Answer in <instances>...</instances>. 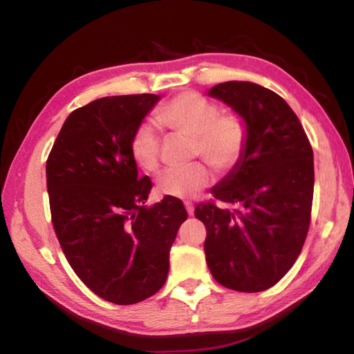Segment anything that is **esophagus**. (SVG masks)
<instances>
[{
	"label": "esophagus",
	"instance_id": "1",
	"mask_svg": "<svg viewBox=\"0 0 354 354\" xmlns=\"http://www.w3.org/2000/svg\"><path fill=\"white\" fill-rule=\"evenodd\" d=\"M184 206H185V211H187L189 215H194V205H192L190 201H185Z\"/></svg>",
	"mask_w": 354,
	"mask_h": 354
}]
</instances>
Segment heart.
Wrapping results in <instances>:
<instances>
[{
  "mask_svg": "<svg viewBox=\"0 0 354 354\" xmlns=\"http://www.w3.org/2000/svg\"><path fill=\"white\" fill-rule=\"evenodd\" d=\"M158 122L195 139V151L215 170L227 171L241 160L247 131L236 115H220V107L194 92L171 98L158 112ZM159 133L153 123L136 128L129 149L137 167L154 171L159 167ZM212 181L209 167L196 162L187 169H169L158 178V190L173 198H192Z\"/></svg>",
  "mask_w": 354,
  "mask_h": 354,
  "instance_id": "1",
  "label": "heart"
}]
</instances>
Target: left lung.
<instances>
[{"label": "left lung", "mask_w": 354, "mask_h": 354, "mask_svg": "<svg viewBox=\"0 0 354 354\" xmlns=\"http://www.w3.org/2000/svg\"><path fill=\"white\" fill-rule=\"evenodd\" d=\"M207 95L243 120L247 143L231 171L200 203L205 253L217 283L237 292L270 289L301 253L314 195V153L295 112L259 84L227 81Z\"/></svg>", "instance_id": "left-lung-1"}]
</instances>
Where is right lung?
<instances>
[{
  "label": "right lung",
  "mask_w": 354,
  "mask_h": 354,
  "mask_svg": "<svg viewBox=\"0 0 354 354\" xmlns=\"http://www.w3.org/2000/svg\"><path fill=\"white\" fill-rule=\"evenodd\" d=\"M159 95L104 97L70 113L46 160L53 226L65 257L93 293L134 304L165 284L170 248L187 218L181 200L147 206L129 143Z\"/></svg>",
  "instance_id": "1"
}]
</instances>
